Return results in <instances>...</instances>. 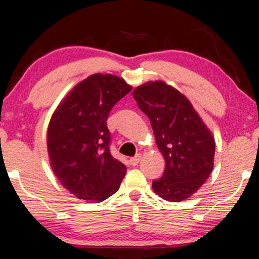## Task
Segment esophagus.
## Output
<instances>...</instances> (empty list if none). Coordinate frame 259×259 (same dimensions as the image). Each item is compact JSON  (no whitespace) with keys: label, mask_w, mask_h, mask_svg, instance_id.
<instances>
[{"label":"esophagus","mask_w":259,"mask_h":259,"mask_svg":"<svg viewBox=\"0 0 259 259\" xmlns=\"http://www.w3.org/2000/svg\"><path fill=\"white\" fill-rule=\"evenodd\" d=\"M139 161H140V155H137V157L130 159L131 165H133V166H137L138 164H139Z\"/></svg>","instance_id":"1"}]
</instances>
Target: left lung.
<instances>
[{"mask_svg":"<svg viewBox=\"0 0 259 259\" xmlns=\"http://www.w3.org/2000/svg\"><path fill=\"white\" fill-rule=\"evenodd\" d=\"M150 119L165 172L152 183L162 199L179 203L203 186L213 169L215 141L189 99L162 80L147 81L133 91Z\"/></svg>","mask_w":259,"mask_h":259,"instance_id":"1","label":"left lung"}]
</instances>
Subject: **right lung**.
Returning a JSON list of instances; mask_svg holds the SVG:
<instances>
[{"label":"right lung","mask_w":259,"mask_h":259,"mask_svg":"<svg viewBox=\"0 0 259 259\" xmlns=\"http://www.w3.org/2000/svg\"><path fill=\"white\" fill-rule=\"evenodd\" d=\"M131 90L122 77L93 74L76 83L53 113L47 130L49 164L77 199L100 203L119 190L126 166L112 157L106 120Z\"/></svg>","instance_id":"1"}]
</instances>
